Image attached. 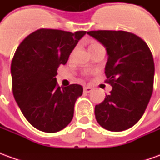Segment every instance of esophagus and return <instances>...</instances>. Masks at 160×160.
<instances>
[{
    "mask_svg": "<svg viewBox=\"0 0 160 160\" xmlns=\"http://www.w3.org/2000/svg\"><path fill=\"white\" fill-rule=\"evenodd\" d=\"M92 91V88L91 87H84V92H86V93H89Z\"/></svg>",
    "mask_w": 160,
    "mask_h": 160,
    "instance_id": "obj_1",
    "label": "esophagus"
}]
</instances>
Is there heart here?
<instances>
[{"mask_svg":"<svg viewBox=\"0 0 160 160\" xmlns=\"http://www.w3.org/2000/svg\"><path fill=\"white\" fill-rule=\"evenodd\" d=\"M100 46H102V45H101L99 42H95V41H92V42H91L90 44H89L88 49H89V51H92V49H96V48H98V47H100Z\"/></svg>","mask_w":160,"mask_h":160,"instance_id":"1","label":"heart"}]
</instances>
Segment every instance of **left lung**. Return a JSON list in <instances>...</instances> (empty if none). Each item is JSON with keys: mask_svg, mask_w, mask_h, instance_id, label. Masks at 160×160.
Instances as JSON below:
<instances>
[{"mask_svg": "<svg viewBox=\"0 0 160 160\" xmlns=\"http://www.w3.org/2000/svg\"><path fill=\"white\" fill-rule=\"evenodd\" d=\"M106 49L107 83L112 90L95 106L96 120L114 132L133 127L144 114L153 90L154 62L148 44L124 31L87 32Z\"/></svg>", "mask_w": 160, "mask_h": 160, "instance_id": "1", "label": "left lung"}]
</instances>
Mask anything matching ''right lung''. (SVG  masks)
<instances>
[{"instance_id":"obj_1","label":"right lung","mask_w":160,"mask_h":160,"mask_svg":"<svg viewBox=\"0 0 160 160\" xmlns=\"http://www.w3.org/2000/svg\"><path fill=\"white\" fill-rule=\"evenodd\" d=\"M86 33L39 29L16 49L11 63L13 97L26 120L38 130L58 132L73 119L74 104L83 87L78 84L60 87L56 71L66 64Z\"/></svg>"}]
</instances>
